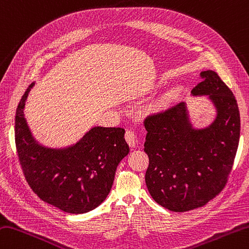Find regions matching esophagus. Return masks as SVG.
I'll return each instance as SVG.
<instances>
[{
    "label": "esophagus",
    "instance_id": "obj_1",
    "mask_svg": "<svg viewBox=\"0 0 249 249\" xmlns=\"http://www.w3.org/2000/svg\"><path fill=\"white\" fill-rule=\"evenodd\" d=\"M125 139H126V141H127V143L129 144V147H131V148L135 147L136 142H137V139H136V134L131 130H126Z\"/></svg>",
    "mask_w": 249,
    "mask_h": 249
}]
</instances>
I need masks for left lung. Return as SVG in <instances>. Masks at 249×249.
<instances>
[{
  "mask_svg": "<svg viewBox=\"0 0 249 249\" xmlns=\"http://www.w3.org/2000/svg\"><path fill=\"white\" fill-rule=\"evenodd\" d=\"M191 90L206 96L215 110L206 126H194L186 102L145 118V184L151 196L169 211L183 213L205 205L221 191L234 160L241 120L235 97L215 71Z\"/></svg>",
  "mask_w": 249,
  "mask_h": 249,
  "instance_id": "1",
  "label": "left lung"
}]
</instances>
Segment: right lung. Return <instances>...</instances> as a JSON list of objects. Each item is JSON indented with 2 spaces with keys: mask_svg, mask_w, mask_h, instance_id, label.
Wrapping results in <instances>:
<instances>
[{
  "mask_svg": "<svg viewBox=\"0 0 249 249\" xmlns=\"http://www.w3.org/2000/svg\"><path fill=\"white\" fill-rule=\"evenodd\" d=\"M28 87L15 118V141L24 176L42 201L69 213H89L111 191L116 168L129 153L122 127L92 126L74 143L47 147L34 137L24 115Z\"/></svg>",
  "mask_w": 249,
  "mask_h": 249,
  "instance_id": "add662e5",
  "label": "right lung"
}]
</instances>
